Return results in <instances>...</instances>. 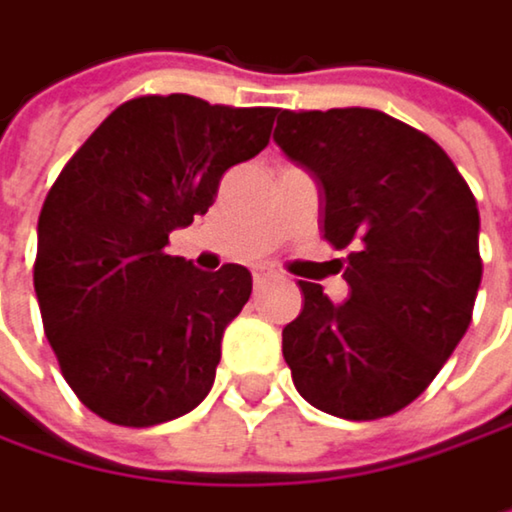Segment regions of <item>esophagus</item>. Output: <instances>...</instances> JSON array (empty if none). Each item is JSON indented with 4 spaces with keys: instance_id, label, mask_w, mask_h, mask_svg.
Wrapping results in <instances>:
<instances>
[{
    "instance_id": "34e87169",
    "label": "esophagus",
    "mask_w": 512,
    "mask_h": 512,
    "mask_svg": "<svg viewBox=\"0 0 512 512\" xmlns=\"http://www.w3.org/2000/svg\"><path fill=\"white\" fill-rule=\"evenodd\" d=\"M268 280H274V271H271V268H253V283H256V289H262Z\"/></svg>"
}]
</instances>
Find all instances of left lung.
<instances>
[{"label": "left lung", "mask_w": 512, "mask_h": 512, "mask_svg": "<svg viewBox=\"0 0 512 512\" xmlns=\"http://www.w3.org/2000/svg\"><path fill=\"white\" fill-rule=\"evenodd\" d=\"M274 142L322 187L325 238L346 250L352 295L304 283L283 328L298 393L346 420L414 402L471 325L483 277L471 187L426 133L364 107L283 110Z\"/></svg>", "instance_id": "left-lung-1"}]
</instances>
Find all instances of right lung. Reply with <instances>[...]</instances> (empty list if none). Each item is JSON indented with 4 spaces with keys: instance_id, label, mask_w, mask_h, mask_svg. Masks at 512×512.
Instances as JSON below:
<instances>
[{
    "instance_id": "1",
    "label": "right lung",
    "mask_w": 512,
    "mask_h": 512,
    "mask_svg": "<svg viewBox=\"0 0 512 512\" xmlns=\"http://www.w3.org/2000/svg\"><path fill=\"white\" fill-rule=\"evenodd\" d=\"M274 116L193 95L133 98L50 187L35 295L65 382L98 417L142 429L208 396L253 277L244 265L205 274L166 244L208 211L229 166L268 145Z\"/></svg>"
}]
</instances>
